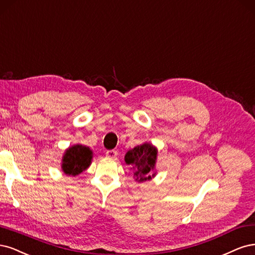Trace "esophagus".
Returning <instances> with one entry per match:
<instances>
[{
    "label": "esophagus",
    "mask_w": 255,
    "mask_h": 255,
    "mask_svg": "<svg viewBox=\"0 0 255 255\" xmlns=\"http://www.w3.org/2000/svg\"><path fill=\"white\" fill-rule=\"evenodd\" d=\"M106 155H107V157H108V158L114 159V158H117L118 151H117V150H107V151H106Z\"/></svg>",
    "instance_id": "34e87169"
}]
</instances>
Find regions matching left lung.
I'll use <instances>...</instances> for the list:
<instances>
[{
	"label": "left lung",
	"mask_w": 255,
	"mask_h": 255,
	"mask_svg": "<svg viewBox=\"0 0 255 255\" xmlns=\"http://www.w3.org/2000/svg\"><path fill=\"white\" fill-rule=\"evenodd\" d=\"M158 149L150 144L144 143L130 149L125 155L127 165H131L135 181L144 182L155 176Z\"/></svg>",
	"instance_id": "8db88e82"
}]
</instances>
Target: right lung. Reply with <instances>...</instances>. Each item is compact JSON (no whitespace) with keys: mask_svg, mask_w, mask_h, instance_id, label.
I'll use <instances>...</instances> for the list:
<instances>
[{"mask_svg":"<svg viewBox=\"0 0 255 255\" xmlns=\"http://www.w3.org/2000/svg\"><path fill=\"white\" fill-rule=\"evenodd\" d=\"M92 157L93 152L89 147L80 144L73 145L63 154L61 168L65 175L77 176L90 166Z\"/></svg>","mask_w":255,"mask_h":255,"instance_id":"add662e5","label":"right lung"}]
</instances>
